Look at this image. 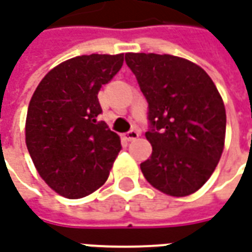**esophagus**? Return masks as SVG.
<instances>
[{"instance_id":"1","label":"esophagus","mask_w":252,"mask_h":252,"mask_svg":"<svg viewBox=\"0 0 252 252\" xmlns=\"http://www.w3.org/2000/svg\"><path fill=\"white\" fill-rule=\"evenodd\" d=\"M124 136H126V140H129V142H131V140H135V139L139 138V132L135 131V129H131V131L126 132Z\"/></svg>"}]
</instances>
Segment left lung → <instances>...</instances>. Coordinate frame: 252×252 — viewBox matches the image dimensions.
<instances>
[{
	"mask_svg": "<svg viewBox=\"0 0 252 252\" xmlns=\"http://www.w3.org/2000/svg\"><path fill=\"white\" fill-rule=\"evenodd\" d=\"M126 61L149 102L153 151L142 173L170 196L196 192L225 146L226 113L216 84L199 65L170 54L126 53Z\"/></svg>",
	"mask_w": 252,
	"mask_h": 252,
	"instance_id": "obj_1",
	"label": "left lung"
}]
</instances>
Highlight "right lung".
<instances>
[{"label":"right lung","instance_id":"1","mask_svg":"<svg viewBox=\"0 0 252 252\" xmlns=\"http://www.w3.org/2000/svg\"><path fill=\"white\" fill-rule=\"evenodd\" d=\"M124 53L77 56L40 80L28 105L26 144L39 176L53 191L79 199L108 180L120 136L98 123V93L120 71Z\"/></svg>","mask_w":252,"mask_h":252}]
</instances>
